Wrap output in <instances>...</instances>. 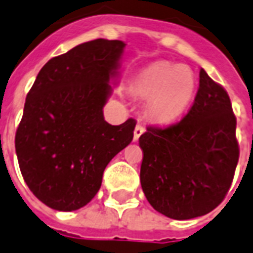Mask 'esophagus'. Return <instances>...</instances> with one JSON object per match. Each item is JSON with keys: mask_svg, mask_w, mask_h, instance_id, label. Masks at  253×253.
Instances as JSON below:
<instances>
[{"mask_svg": "<svg viewBox=\"0 0 253 253\" xmlns=\"http://www.w3.org/2000/svg\"><path fill=\"white\" fill-rule=\"evenodd\" d=\"M144 131H146V128H144L140 123H138V125L135 126L134 130V140H138V139L140 138V135H142Z\"/></svg>", "mask_w": 253, "mask_h": 253, "instance_id": "obj_1", "label": "esophagus"}]
</instances>
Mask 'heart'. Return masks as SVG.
<instances>
[{
  "mask_svg": "<svg viewBox=\"0 0 253 253\" xmlns=\"http://www.w3.org/2000/svg\"><path fill=\"white\" fill-rule=\"evenodd\" d=\"M131 90L148 99L147 111L154 121L170 122L184 113L196 90V77L185 65L154 63L132 79Z\"/></svg>",
  "mask_w": 253,
  "mask_h": 253,
  "instance_id": "heart-1",
  "label": "heart"
}]
</instances>
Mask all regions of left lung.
<instances>
[{
    "label": "left lung",
    "instance_id": "left-lung-1",
    "mask_svg": "<svg viewBox=\"0 0 253 253\" xmlns=\"http://www.w3.org/2000/svg\"><path fill=\"white\" fill-rule=\"evenodd\" d=\"M140 182L156 211L177 220L205 215L224 200L239 160L236 117L222 85L200 71L188 114L139 138Z\"/></svg>",
    "mask_w": 253,
    "mask_h": 253
}]
</instances>
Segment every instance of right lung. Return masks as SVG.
<instances>
[{"mask_svg": "<svg viewBox=\"0 0 253 253\" xmlns=\"http://www.w3.org/2000/svg\"><path fill=\"white\" fill-rule=\"evenodd\" d=\"M123 48L106 39L76 45L47 61L27 93L15 152L23 180L48 208L89 204L107 164L134 138L135 119L113 126L102 111Z\"/></svg>", "mask_w": 253, "mask_h": 253, "instance_id": "right-lung-1", "label": "right lung"}]
</instances>
